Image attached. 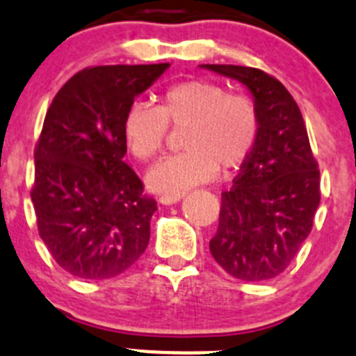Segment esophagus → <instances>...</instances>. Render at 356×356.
Wrapping results in <instances>:
<instances>
[{"label": "esophagus", "mask_w": 356, "mask_h": 356, "mask_svg": "<svg viewBox=\"0 0 356 356\" xmlns=\"http://www.w3.org/2000/svg\"><path fill=\"white\" fill-rule=\"evenodd\" d=\"M182 198V193H177V195H163L161 197V202L163 204H175V202H179Z\"/></svg>", "instance_id": "obj_1"}]
</instances>
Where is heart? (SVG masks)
Returning a JSON list of instances; mask_svg holds the SVG:
<instances>
[{"instance_id": "1", "label": "heart", "mask_w": 356, "mask_h": 356, "mask_svg": "<svg viewBox=\"0 0 356 356\" xmlns=\"http://www.w3.org/2000/svg\"><path fill=\"white\" fill-rule=\"evenodd\" d=\"M170 126L186 128L181 137L186 149L156 165L147 182L159 193L177 195L218 170L225 175L237 172L257 147L261 119L251 96L193 79L168 86L159 107L133 103L124 114L122 135L135 158L151 161L165 145Z\"/></svg>"}]
</instances>
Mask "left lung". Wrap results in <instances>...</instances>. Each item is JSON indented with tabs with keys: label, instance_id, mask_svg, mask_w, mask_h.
<instances>
[{
	"label": "left lung",
	"instance_id": "8db88e82",
	"mask_svg": "<svg viewBox=\"0 0 356 356\" xmlns=\"http://www.w3.org/2000/svg\"><path fill=\"white\" fill-rule=\"evenodd\" d=\"M248 86L261 119L253 154L234 186L221 193L214 260L242 281L277 277L313 230L320 205V170L297 102L264 70L204 65Z\"/></svg>",
	"mask_w": 356,
	"mask_h": 356
}]
</instances>
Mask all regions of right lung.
<instances>
[{"label": "right lung", "instance_id": "add662e5", "mask_svg": "<svg viewBox=\"0 0 356 356\" xmlns=\"http://www.w3.org/2000/svg\"><path fill=\"white\" fill-rule=\"evenodd\" d=\"M168 66H89L49 107L35 145L31 200L49 253L75 277H115L147 248L158 205L122 159V121Z\"/></svg>", "mask_w": 356, "mask_h": 356}]
</instances>
